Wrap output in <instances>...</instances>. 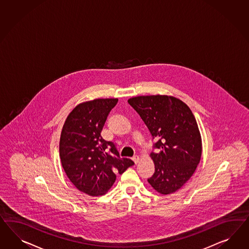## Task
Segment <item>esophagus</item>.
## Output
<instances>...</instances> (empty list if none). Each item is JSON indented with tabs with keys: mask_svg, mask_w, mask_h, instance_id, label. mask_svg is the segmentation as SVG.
Returning <instances> with one entry per match:
<instances>
[{
	"mask_svg": "<svg viewBox=\"0 0 249 249\" xmlns=\"http://www.w3.org/2000/svg\"><path fill=\"white\" fill-rule=\"evenodd\" d=\"M132 159L134 160V162L135 163H139V161H140V157H138V156H134Z\"/></svg>",
	"mask_w": 249,
	"mask_h": 249,
	"instance_id": "34e87169",
	"label": "esophagus"
}]
</instances>
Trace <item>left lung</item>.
Masks as SVG:
<instances>
[{"label":"left lung","mask_w":249,"mask_h":249,"mask_svg":"<svg viewBox=\"0 0 249 249\" xmlns=\"http://www.w3.org/2000/svg\"><path fill=\"white\" fill-rule=\"evenodd\" d=\"M157 142L151 153L155 174L147 179L162 195L177 192L191 178L202 156V139L192 111L169 95H142L128 100Z\"/></svg>","instance_id":"left-lung-1"}]
</instances>
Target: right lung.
Returning a JSON list of instances; mask_svg holds the SVG:
<instances>
[{
	"instance_id": "1",
	"label": "right lung",
	"mask_w": 249,
	"mask_h": 249,
	"mask_svg": "<svg viewBox=\"0 0 249 249\" xmlns=\"http://www.w3.org/2000/svg\"><path fill=\"white\" fill-rule=\"evenodd\" d=\"M117 98L94 99L71 110L62 129L59 154L67 178L79 191L92 196L107 194L115 174H123L134 162L122 158L114 142L106 141L101 132ZM110 146L112 155L106 148Z\"/></svg>"
}]
</instances>
